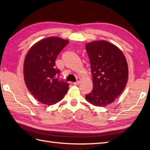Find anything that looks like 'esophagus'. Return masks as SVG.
Wrapping results in <instances>:
<instances>
[{"mask_svg": "<svg viewBox=\"0 0 150 150\" xmlns=\"http://www.w3.org/2000/svg\"><path fill=\"white\" fill-rule=\"evenodd\" d=\"M81 81V79H80V78H77V81H76V82H75L74 83H73V84H74L75 85H79V84H80Z\"/></svg>", "mask_w": 150, "mask_h": 150, "instance_id": "34e87169", "label": "esophagus"}]
</instances>
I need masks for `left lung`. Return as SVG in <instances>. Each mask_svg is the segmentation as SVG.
<instances>
[{
	"mask_svg": "<svg viewBox=\"0 0 150 150\" xmlns=\"http://www.w3.org/2000/svg\"><path fill=\"white\" fill-rule=\"evenodd\" d=\"M91 63L93 88L85 99L96 106L114 102L125 88L128 78L126 57L115 45L105 40L85 45Z\"/></svg>",
	"mask_w": 150,
	"mask_h": 150,
	"instance_id": "8db88e82",
	"label": "left lung"
}]
</instances>
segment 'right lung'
I'll use <instances>...</instances> for the list:
<instances>
[{"label":"right lung","mask_w":150,"mask_h":150,"mask_svg":"<svg viewBox=\"0 0 150 150\" xmlns=\"http://www.w3.org/2000/svg\"><path fill=\"white\" fill-rule=\"evenodd\" d=\"M69 41L49 37L35 43L29 50L24 63V77L28 89L39 102L55 105L63 99L69 83L59 80L55 59Z\"/></svg>","instance_id":"add662e5"}]
</instances>
